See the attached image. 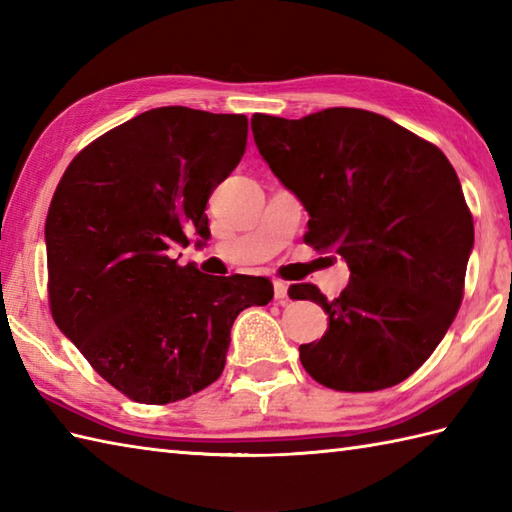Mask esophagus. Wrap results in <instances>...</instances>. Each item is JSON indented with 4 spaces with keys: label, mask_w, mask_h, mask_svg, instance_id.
Wrapping results in <instances>:
<instances>
[{
    "label": "esophagus",
    "mask_w": 512,
    "mask_h": 512,
    "mask_svg": "<svg viewBox=\"0 0 512 512\" xmlns=\"http://www.w3.org/2000/svg\"><path fill=\"white\" fill-rule=\"evenodd\" d=\"M273 288H275V299L279 303H286V299H288V284H286V281L275 279L273 281Z\"/></svg>",
    "instance_id": "esophagus-1"
}]
</instances>
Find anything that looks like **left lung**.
<instances>
[{"mask_svg":"<svg viewBox=\"0 0 512 512\" xmlns=\"http://www.w3.org/2000/svg\"><path fill=\"white\" fill-rule=\"evenodd\" d=\"M255 145L308 211L306 242L336 250L350 284L328 301L321 341L299 347L301 365L336 391L398 385L427 361L462 303L473 217L442 151L389 118L330 107L299 121L255 114Z\"/></svg>","mask_w":512,"mask_h":512,"instance_id":"1","label":"left lung"}]
</instances>
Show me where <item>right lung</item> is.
<instances>
[{"mask_svg":"<svg viewBox=\"0 0 512 512\" xmlns=\"http://www.w3.org/2000/svg\"><path fill=\"white\" fill-rule=\"evenodd\" d=\"M248 118L156 107L96 138L65 169L46 220L54 323L107 383L143 405L220 378L237 314L266 277L178 266L211 237L204 209L246 149Z\"/></svg>","mask_w":512,"mask_h":512,"instance_id":"1","label":"right lung"}]
</instances>
